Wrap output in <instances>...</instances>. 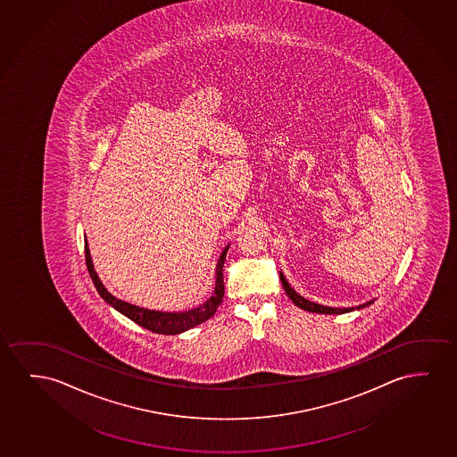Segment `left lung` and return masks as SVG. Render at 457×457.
Instances as JSON below:
<instances>
[{
	"label": "left lung",
	"mask_w": 457,
	"mask_h": 457,
	"mask_svg": "<svg viewBox=\"0 0 457 457\" xmlns=\"http://www.w3.org/2000/svg\"><path fill=\"white\" fill-rule=\"evenodd\" d=\"M280 280H282L283 288L287 291V295H288L289 299L293 301V303H296L299 309L307 310V312H313V313H324V315H341V313H347V312H353V309H334V307H324V305H320V303H310L307 301L305 297L301 296V295H297L295 289L289 287V283L287 282V278L283 277L282 272H280ZM363 307V305H361ZM357 309H361V307H357Z\"/></svg>",
	"instance_id": "left-lung-1"
}]
</instances>
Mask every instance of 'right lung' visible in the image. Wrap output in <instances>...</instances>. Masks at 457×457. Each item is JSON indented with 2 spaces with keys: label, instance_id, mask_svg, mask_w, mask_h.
Listing matches in <instances>:
<instances>
[{
  "label": "right lung",
  "instance_id": "right-lung-1",
  "mask_svg": "<svg viewBox=\"0 0 457 457\" xmlns=\"http://www.w3.org/2000/svg\"><path fill=\"white\" fill-rule=\"evenodd\" d=\"M228 251V245L225 247L220 257L218 260V266H216V287H214V293L212 297L206 301V303L199 305L197 309L187 310L183 313H162V312H154V310L141 309V307H136L133 303H123L120 299L112 296L111 293H108V289L104 288V283L100 282V278L96 276V270H94V264H92V258H90L89 247H87V241H84V255H86V266L89 270L90 278L96 285L98 295L104 297L106 303L112 305L117 312H120L122 315L129 318L131 321H135L136 324H139L147 330H152L154 334L162 335H177L189 330V328L199 326L202 322H205L206 320H210L219 305L222 303V297H224V276H222V270H224L225 255Z\"/></svg>",
  "mask_w": 457,
  "mask_h": 457
}]
</instances>
